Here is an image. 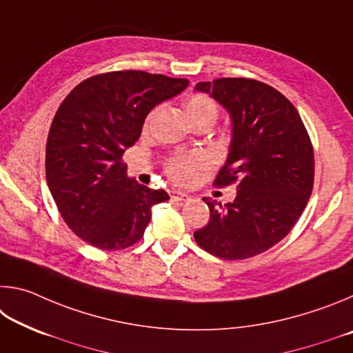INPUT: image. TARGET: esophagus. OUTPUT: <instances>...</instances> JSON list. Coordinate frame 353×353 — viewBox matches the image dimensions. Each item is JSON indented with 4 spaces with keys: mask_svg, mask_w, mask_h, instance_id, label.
<instances>
[{
    "mask_svg": "<svg viewBox=\"0 0 353 353\" xmlns=\"http://www.w3.org/2000/svg\"><path fill=\"white\" fill-rule=\"evenodd\" d=\"M171 199L174 201H181V202H188L190 201V196L185 194V193H172Z\"/></svg>",
    "mask_w": 353,
    "mask_h": 353,
    "instance_id": "34e87169",
    "label": "esophagus"
}]
</instances>
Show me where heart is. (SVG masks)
Returning a JSON list of instances; mask_svg holds the SVG:
<instances>
[{"mask_svg":"<svg viewBox=\"0 0 353 353\" xmlns=\"http://www.w3.org/2000/svg\"><path fill=\"white\" fill-rule=\"evenodd\" d=\"M185 112L190 121L196 124L204 119H212L214 123L218 118V105L205 93H193L185 99ZM148 124V121H146ZM204 166V159L199 155H185V157L172 159L166 165V172L177 183H190Z\"/></svg>","mask_w":353,"mask_h":353,"instance_id":"obj_1","label":"heart"}]
</instances>
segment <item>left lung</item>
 Masks as SVG:
<instances>
[{
  "label": "left lung",
  "mask_w": 353,
  "mask_h": 353,
  "mask_svg": "<svg viewBox=\"0 0 353 353\" xmlns=\"http://www.w3.org/2000/svg\"><path fill=\"white\" fill-rule=\"evenodd\" d=\"M196 90L230 113V152L214 185H236V198L224 205L202 198L210 219L194 240L219 259H250L283 240L305 210L314 182L312 140L296 107L268 83L219 77Z\"/></svg>",
  "instance_id": "8db88e82"
}]
</instances>
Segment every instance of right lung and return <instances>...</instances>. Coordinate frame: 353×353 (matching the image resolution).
I'll use <instances>...</instances> for the list:
<instances>
[{
    "label": "right lung",
    "instance_id": "right-lung-1",
    "mask_svg": "<svg viewBox=\"0 0 353 353\" xmlns=\"http://www.w3.org/2000/svg\"><path fill=\"white\" fill-rule=\"evenodd\" d=\"M187 85L146 71H110L77 83L63 99L48 134L46 181L83 241L103 250L132 246L145 235L151 207L170 199L165 190L129 179L123 154L140 139L148 113Z\"/></svg>",
    "mask_w": 353,
    "mask_h": 353
}]
</instances>
